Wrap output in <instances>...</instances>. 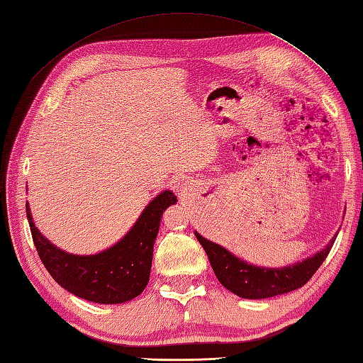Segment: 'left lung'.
<instances>
[{
    "instance_id": "8db88e82",
    "label": "left lung",
    "mask_w": 363,
    "mask_h": 363,
    "mask_svg": "<svg viewBox=\"0 0 363 363\" xmlns=\"http://www.w3.org/2000/svg\"><path fill=\"white\" fill-rule=\"evenodd\" d=\"M196 237L208 254L216 277L228 291H231V293L242 298H268L302 288L314 276V272L319 269L326 255L330 254L337 234L331 238L330 243L320 252H315L313 257H308L294 264H288L284 268L255 267V264L235 257L223 246L208 240L197 231Z\"/></svg>"
}]
</instances>
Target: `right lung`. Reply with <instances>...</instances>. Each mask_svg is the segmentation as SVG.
<instances>
[{"label":"right lung","instance_id":"obj_1","mask_svg":"<svg viewBox=\"0 0 363 363\" xmlns=\"http://www.w3.org/2000/svg\"><path fill=\"white\" fill-rule=\"evenodd\" d=\"M175 203L172 191L160 192L118 243L94 255H75L57 248L35 228L29 203L26 214L40 259L60 286L89 302L117 305L140 296L146 288L162 216Z\"/></svg>","mask_w":363,"mask_h":363}]
</instances>
